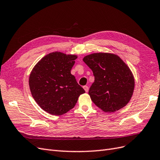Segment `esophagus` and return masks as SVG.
I'll return each mask as SVG.
<instances>
[{"label": "esophagus", "mask_w": 160, "mask_h": 160, "mask_svg": "<svg viewBox=\"0 0 160 160\" xmlns=\"http://www.w3.org/2000/svg\"><path fill=\"white\" fill-rule=\"evenodd\" d=\"M83 89H85V92H88V91H89V87L87 86V85H85V86H83Z\"/></svg>", "instance_id": "obj_1"}]
</instances>
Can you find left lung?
I'll list each match as a JSON object with an SVG mask.
<instances>
[{"instance_id": "obj_1", "label": "left lung", "mask_w": 160, "mask_h": 160, "mask_svg": "<svg viewBox=\"0 0 160 160\" xmlns=\"http://www.w3.org/2000/svg\"><path fill=\"white\" fill-rule=\"evenodd\" d=\"M83 60L95 77L89 91L93 102L105 112H115L125 107L132 98L135 85L127 65L110 53H93Z\"/></svg>"}]
</instances>
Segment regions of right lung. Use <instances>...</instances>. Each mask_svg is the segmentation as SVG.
<instances>
[{
    "label": "right lung",
    "mask_w": 160,
    "mask_h": 160,
    "mask_svg": "<svg viewBox=\"0 0 160 160\" xmlns=\"http://www.w3.org/2000/svg\"><path fill=\"white\" fill-rule=\"evenodd\" d=\"M76 55L54 52L38 62L29 77V87L34 99L47 113H66L75 107L85 90L77 83L71 70Z\"/></svg>",
    "instance_id": "right-lung-1"
}]
</instances>
